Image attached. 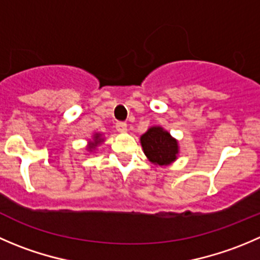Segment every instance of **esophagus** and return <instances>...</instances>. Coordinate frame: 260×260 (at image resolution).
Wrapping results in <instances>:
<instances>
[{"label": "esophagus", "instance_id": "34e87169", "mask_svg": "<svg viewBox=\"0 0 260 260\" xmlns=\"http://www.w3.org/2000/svg\"><path fill=\"white\" fill-rule=\"evenodd\" d=\"M115 128H117L118 132H127V123H125V122H117V124H115Z\"/></svg>", "mask_w": 260, "mask_h": 260}]
</instances>
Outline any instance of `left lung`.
Instances as JSON below:
<instances>
[{
	"label": "left lung",
	"mask_w": 260,
	"mask_h": 260,
	"mask_svg": "<svg viewBox=\"0 0 260 260\" xmlns=\"http://www.w3.org/2000/svg\"><path fill=\"white\" fill-rule=\"evenodd\" d=\"M141 143L148 160L156 165H168L176 158L178 142L162 128H150L141 137Z\"/></svg>",
	"instance_id": "1"
}]
</instances>
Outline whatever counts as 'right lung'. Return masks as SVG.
<instances>
[{"mask_svg": "<svg viewBox=\"0 0 260 260\" xmlns=\"http://www.w3.org/2000/svg\"><path fill=\"white\" fill-rule=\"evenodd\" d=\"M94 138H95L94 142L91 143V146H90L89 148H95V147H96L98 145H99L100 142H102V140H100V136H99V135H95V137H94Z\"/></svg>", "mask_w": 260, "mask_h": 260, "instance_id": "1", "label": "right lung"}]
</instances>
